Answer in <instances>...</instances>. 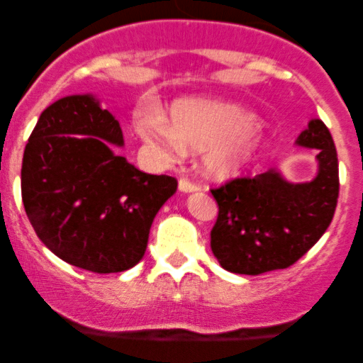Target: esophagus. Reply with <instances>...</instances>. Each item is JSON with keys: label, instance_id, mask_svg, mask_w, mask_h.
I'll return each mask as SVG.
<instances>
[{"label": "esophagus", "instance_id": "1", "mask_svg": "<svg viewBox=\"0 0 363 363\" xmlns=\"http://www.w3.org/2000/svg\"><path fill=\"white\" fill-rule=\"evenodd\" d=\"M179 189L184 193H189V191H199V189H202V186H200L199 182L189 181L188 177H182L181 181H179Z\"/></svg>", "mask_w": 363, "mask_h": 363}]
</instances>
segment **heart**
Segmentation results:
<instances>
[{
  "label": "heart",
  "instance_id": "1",
  "mask_svg": "<svg viewBox=\"0 0 363 363\" xmlns=\"http://www.w3.org/2000/svg\"><path fill=\"white\" fill-rule=\"evenodd\" d=\"M170 117L172 123L160 108H149L138 117L137 131L168 152L186 145L202 151L205 172L214 177L237 174L263 145L255 116L232 101L186 98L172 105Z\"/></svg>",
  "mask_w": 363,
  "mask_h": 363
}]
</instances>
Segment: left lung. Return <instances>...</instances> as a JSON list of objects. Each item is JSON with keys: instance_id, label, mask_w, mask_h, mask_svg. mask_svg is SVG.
I'll return each instance as SVG.
<instances>
[{"instance_id": "left-lung-1", "label": "left lung", "mask_w": 363, "mask_h": 363, "mask_svg": "<svg viewBox=\"0 0 363 363\" xmlns=\"http://www.w3.org/2000/svg\"><path fill=\"white\" fill-rule=\"evenodd\" d=\"M296 144L318 149L320 172L314 181L290 184L269 170L228 179L211 189L219 208L211 247L228 272L258 276L288 269L330 226L339 199L334 138L323 121L314 119Z\"/></svg>"}]
</instances>
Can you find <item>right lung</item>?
<instances>
[{"instance_id": "add662e5", "label": "right lung", "mask_w": 363, "mask_h": 363, "mask_svg": "<svg viewBox=\"0 0 363 363\" xmlns=\"http://www.w3.org/2000/svg\"><path fill=\"white\" fill-rule=\"evenodd\" d=\"M119 123L89 94L57 100L29 135L21 191L29 223L61 259L96 274L144 256L152 219L177 179L138 170L112 151Z\"/></svg>"}]
</instances>
